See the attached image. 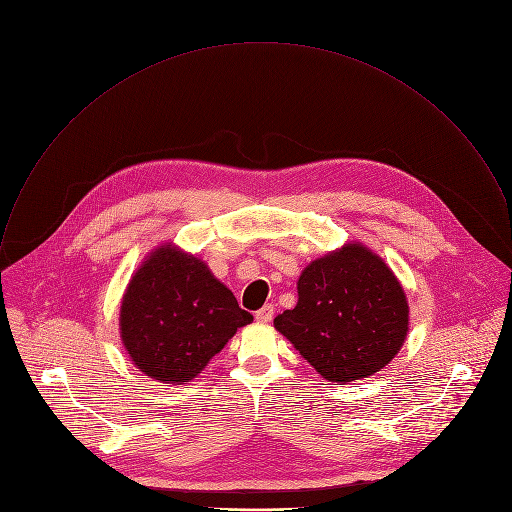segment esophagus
Listing matches in <instances>:
<instances>
[{
    "instance_id": "34e87169",
    "label": "esophagus",
    "mask_w": 512,
    "mask_h": 512,
    "mask_svg": "<svg viewBox=\"0 0 512 512\" xmlns=\"http://www.w3.org/2000/svg\"><path fill=\"white\" fill-rule=\"evenodd\" d=\"M274 317V306L272 304H264L262 309L256 313V321L258 323H270Z\"/></svg>"
}]
</instances>
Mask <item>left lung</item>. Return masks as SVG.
Wrapping results in <instances>:
<instances>
[{"label": "left lung", "instance_id": "1", "mask_svg": "<svg viewBox=\"0 0 512 512\" xmlns=\"http://www.w3.org/2000/svg\"><path fill=\"white\" fill-rule=\"evenodd\" d=\"M298 302L274 329L327 381L381 371L410 331V304L385 260L361 242L313 260L296 282Z\"/></svg>", "mask_w": 512, "mask_h": 512}]
</instances>
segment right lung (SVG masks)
<instances>
[{
    "instance_id": "right-lung-1",
    "label": "right lung",
    "mask_w": 512,
    "mask_h": 512,
    "mask_svg": "<svg viewBox=\"0 0 512 512\" xmlns=\"http://www.w3.org/2000/svg\"><path fill=\"white\" fill-rule=\"evenodd\" d=\"M201 258L167 242L135 270L121 300V341L147 377L183 385L252 323Z\"/></svg>"
}]
</instances>
